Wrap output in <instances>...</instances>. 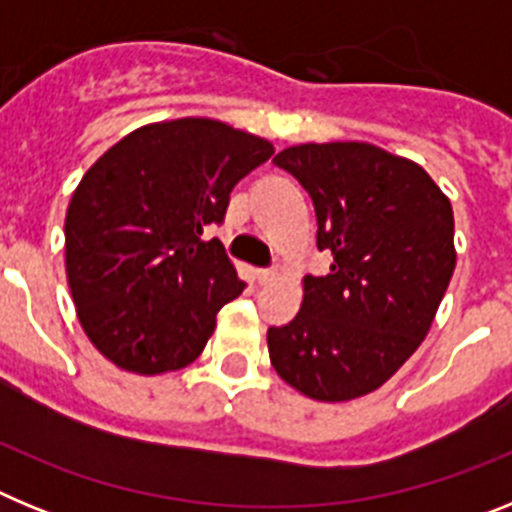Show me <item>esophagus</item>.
I'll return each instance as SVG.
<instances>
[{
	"mask_svg": "<svg viewBox=\"0 0 512 512\" xmlns=\"http://www.w3.org/2000/svg\"><path fill=\"white\" fill-rule=\"evenodd\" d=\"M277 279V271H271V269H256V282L264 287V284H271Z\"/></svg>",
	"mask_w": 512,
	"mask_h": 512,
	"instance_id": "esophagus-1",
	"label": "esophagus"
}]
</instances>
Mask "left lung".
<instances>
[{"label": "left lung", "instance_id": "8db88e82", "mask_svg": "<svg viewBox=\"0 0 512 512\" xmlns=\"http://www.w3.org/2000/svg\"><path fill=\"white\" fill-rule=\"evenodd\" d=\"M274 164L310 194L333 264L302 279L295 320L269 328L271 366L310 400H356L428 336L456 266L454 210L423 166L372 143H302Z\"/></svg>", "mask_w": 512, "mask_h": 512}]
</instances>
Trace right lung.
Here are the masks:
<instances>
[{
  "mask_svg": "<svg viewBox=\"0 0 512 512\" xmlns=\"http://www.w3.org/2000/svg\"><path fill=\"white\" fill-rule=\"evenodd\" d=\"M271 153L228 122L179 117L133 130L89 166L66 210V279L81 328L117 369L156 377L205 351L246 284L202 233Z\"/></svg>",
  "mask_w": 512,
  "mask_h": 512,
  "instance_id": "1",
  "label": "right lung"
}]
</instances>
